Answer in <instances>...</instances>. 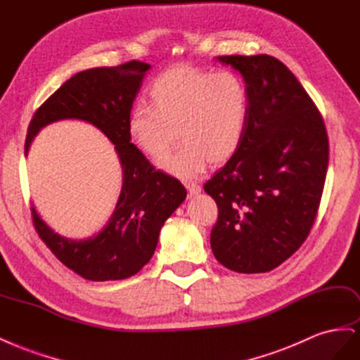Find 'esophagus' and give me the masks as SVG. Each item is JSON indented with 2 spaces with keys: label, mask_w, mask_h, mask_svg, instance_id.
Wrapping results in <instances>:
<instances>
[{
  "label": "esophagus",
  "mask_w": 360,
  "mask_h": 360,
  "mask_svg": "<svg viewBox=\"0 0 360 360\" xmlns=\"http://www.w3.org/2000/svg\"><path fill=\"white\" fill-rule=\"evenodd\" d=\"M185 188L188 190V194H190V197H193V195H197V194H200V191H202L200 185H197V184H194V182H185Z\"/></svg>",
  "instance_id": "obj_1"
}]
</instances>
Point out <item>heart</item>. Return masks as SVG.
<instances>
[{"instance_id":"obj_1","label":"heart","mask_w":360,"mask_h":360,"mask_svg":"<svg viewBox=\"0 0 360 360\" xmlns=\"http://www.w3.org/2000/svg\"><path fill=\"white\" fill-rule=\"evenodd\" d=\"M248 109V89L236 73L175 65L150 84L148 106L129 113L127 134L139 153L155 165L169 155L179 137L182 146L165 161L163 169L191 178L210 161L221 165L238 153Z\"/></svg>"}]
</instances>
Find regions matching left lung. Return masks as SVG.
Here are the masks:
<instances>
[{
  "label": "left lung",
  "instance_id": "1",
  "mask_svg": "<svg viewBox=\"0 0 360 360\" xmlns=\"http://www.w3.org/2000/svg\"><path fill=\"white\" fill-rule=\"evenodd\" d=\"M218 61L242 75L250 109L238 153L203 187L218 206L211 248L230 271L269 272L293 256L316 221L329 163L326 127L280 60Z\"/></svg>",
  "mask_w": 360,
  "mask_h": 360
}]
</instances>
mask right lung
Here are the masks:
<instances>
[{"mask_svg":"<svg viewBox=\"0 0 360 360\" xmlns=\"http://www.w3.org/2000/svg\"><path fill=\"white\" fill-rule=\"evenodd\" d=\"M149 68V64L133 60L80 72L41 104L28 127L25 155L43 127L60 120L96 125L117 149L122 188L112 217L98 235L79 240L64 238L31 206L32 223L41 240L68 269L89 281L125 280L141 271L153 257L165 221L187 197L184 185L155 170L127 134V118Z\"/></svg>","mask_w":360,"mask_h":360,"instance_id":"obj_1","label":"right lung"}]
</instances>
